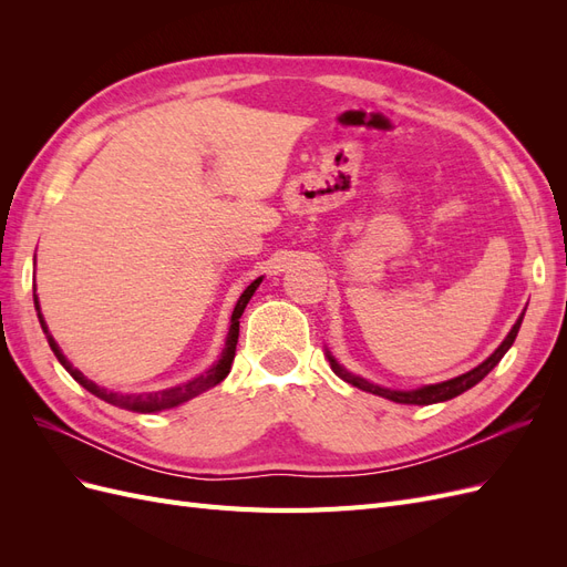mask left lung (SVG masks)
<instances>
[{
	"instance_id": "obj_1",
	"label": "left lung",
	"mask_w": 567,
	"mask_h": 567,
	"mask_svg": "<svg viewBox=\"0 0 567 567\" xmlns=\"http://www.w3.org/2000/svg\"><path fill=\"white\" fill-rule=\"evenodd\" d=\"M527 310V307H525ZM525 310L520 312V317L516 319V323H513V329L508 331V336L502 340V346L496 348L483 364H477L475 369L466 371L456 375V379H450V381H442V383H433V385H421V388H411V390H390V388H383V385H375L367 379H362V375H354L352 371H348L346 367H342L338 359L329 352V348H326V359L331 362V369L333 373L338 375V379H342L346 383L364 390V392H371V394H379V398H385L390 402H398V404H419V406H425V404H437V402H447L452 398H458L461 392L471 390L473 385H477L480 381L485 379V375L502 362V357L508 352V348L513 346V340H516L518 331H520V323H523V317H525Z\"/></svg>"
}]
</instances>
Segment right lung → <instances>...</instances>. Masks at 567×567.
I'll return each mask as SVG.
<instances>
[{
    "mask_svg": "<svg viewBox=\"0 0 567 567\" xmlns=\"http://www.w3.org/2000/svg\"><path fill=\"white\" fill-rule=\"evenodd\" d=\"M260 284H262V277H257V279L244 290L241 298L236 300V307H234L231 319H229V333H227V340H225V350H221L217 362H215L210 369H205L203 373H198L196 379H192V381H184V383H179V385L165 388V390H156V392H115V390L101 388V385H96L94 381H90L87 375H84L82 371H78L71 362H68L65 354H63L61 348H59V342L54 340V336L49 333V326H47V321H44V317H42L40 300H38L35 293H32V300H35L38 319H40L42 331H44V336H47V340H49L51 352L56 354L61 367H63L68 373H71L73 379H75L84 390H90L92 394H96L99 400H104V402H109V404H113V406L127 409V411H136V414H153V411L173 409V406H179V404H184V402H188V400H194L196 394H200V392H205V390H210V388H215L217 383H221V381L227 379V373H229L231 362H234V354H236L238 323H241L238 319H241L248 300L252 298V293H255L257 286H260Z\"/></svg>",
    "mask_w": 567,
    "mask_h": 567,
    "instance_id": "1",
    "label": "right lung"
}]
</instances>
